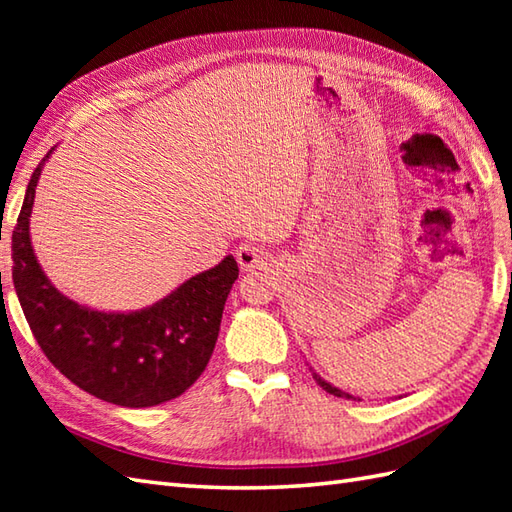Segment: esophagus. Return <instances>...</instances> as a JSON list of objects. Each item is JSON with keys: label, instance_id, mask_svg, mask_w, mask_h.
<instances>
[{"label": "esophagus", "instance_id": "esophagus-1", "mask_svg": "<svg viewBox=\"0 0 512 512\" xmlns=\"http://www.w3.org/2000/svg\"><path fill=\"white\" fill-rule=\"evenodd\" d=\"M237 262L244 270H257V268H268V253L264 248L253 246V244H242L237 248Z\"/></svg>", "mask_w": 512, "mask_h": 512}]
</instances>
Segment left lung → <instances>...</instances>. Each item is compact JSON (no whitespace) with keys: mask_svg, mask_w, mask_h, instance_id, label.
<instances>
[{"mask_svg":"<svg viewBox=\"0 0 512 512\" xmlns=\"http://www.w3.org/2000/svg\"><path fill=\"white\" fill-rule=\"evenodd\" d=\"M314 380H317V383H319L325 391H328V394H332V396H339V398H354V396H350V394H345V391L332 387L330 383H325V380H323V378H319L317 374H314ZM354 400H358V398H354Z\"/></svg>","mask_w":512,"mask_h":512,"instance_id":"1","label":"left lung"}]
</instances>
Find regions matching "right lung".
<instances>
[{
    "label": "right lung",
    "instance_id": "1",
    "mask_svg": "<svg viewBox=\"0 0 512 512\" xmlns=\"http://www.w3.org/2000/svg\"><path fill=\"white\" fill-rule=\"evenodd\" d=\"M46 158L28 182L10 246L17 297L41 352L76 387L112 405L140 409L178 398L213 354L237 262L224 257L140 312L79 306L50 284L30 246L28 217Z\"/></svg>",
    "mask_w": 512,
    "mask_h": 512
}]
</instances>
